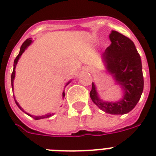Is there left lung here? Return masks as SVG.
Here are the masks:
<instances>
[{
	"label": "left lung",
	"mask_w": 156,
	"mask_h": 156,
	"mask_svg": "<svg viewBox=\"0 0 156 156\" xmlns=\"http://www.w3.org/2000/svg\"><path fill=\"white\" fill-rule=\"evenodd\" d=\"M111 44L101 55L106 73L112 77L121 87L123 95L116 102L104 101L99 96L97 88L92 83L90 97L93 103L104 112L112 115L128 113L138 104L143 91V66L140 55L133 42L121 33L112 30Z\"/></svg>",
	"instance_id": "8db88e82"
}]
</instances>
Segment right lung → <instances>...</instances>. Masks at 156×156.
I'll list each match as a JSON object with an SVG mask.
<instances>
[{"label": "right lung", "mask_w": 156, "mask_h": 156, "mask_svg": "<svg viewBox=\"0 0 156 156\" xmlns=\"http://www.w3.org/2000/svg\"><path fill=\"white\" fill-rule=\"evenodd\" d=\"M32 40H31V38H29V39H27V40H26L25 42L23 43V44H22V46H21V48H20V52H19V53H18V55L17 56H16L15 60H14V62H13V73H12V74H11V85H12V89L13 90V80H14V78H15V68H16V66H17V64H18V60H19V58L21 57V56L23 55V53L24 52H25V50L30 45V44L32 43ZM71 81H69L68 83H66V87L67 85H68L69 83H70ZM65 95H66V93H65V90L63 91V93H62V98H65ZM13 98H14V100H15V103L16 104L18 105V107L20 108V110H22V111L23 112H25L26 114H27L28 116H31L32 118H34L35 120H40V119H44V118H48V117H50L51 116H52V115H54V113H52V112H50V113H47L45 114V115H43V116H34V115H31V114H29L27 113V112H25L24 110H23V108H22V107L19 105V104H18V102H17V100H15V97L13 96Z\"/></svg>", "instance_id": "obj_1"}]
</instances>
